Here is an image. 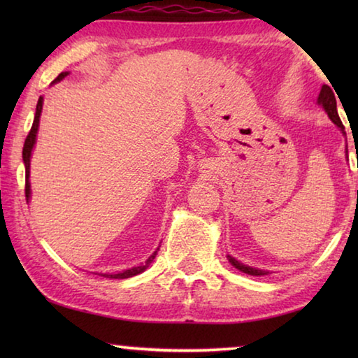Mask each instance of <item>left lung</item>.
<instances>
[{
  "instance_id": "obj_1",
  "label": "left lung",
  "mask_w": 358,
  "mask_h": 358,
  "mask_svg": "<svg viewBox=\"0 0 358 358\" xmlns=\"http://www.w3.org/2000/svg\"><path fill=\"white\" fill-rule=\"evenodd\" d=\"M317 104L324 108L325 113L329 115V118L335 123L339 131L343 132V136H346V131H344V126L341 123V120L338 117V110H336V99H335V93H333V90L329 87V85H324L322 90H320L319 93V98H317ZM346 155H348V150H346ZM229 262L232 264V266L235 268L243 271L246 275H251V276H264V275H268V270H260V268H254V266L250 265H245L241 264L240 260H237L232 256H227Z\"/></svg>"
}]
</instances>
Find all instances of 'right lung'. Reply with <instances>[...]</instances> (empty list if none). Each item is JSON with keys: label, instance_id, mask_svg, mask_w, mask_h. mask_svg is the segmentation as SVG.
<instances>
[{"label": "right lung", "instance_id": "1", "mask_svg": "<svg viewBox=\"0 0 358 358\" xmlns=\"http://www.w3.org/2000/svg\"><path fill=\"white\" fill-rule=\"evenodd\" d=\"M66 76H69V72H62L53 83L57 82H62ZM42 104H44V98H39L38 101V106H36V113H34V121H33V126H31V131H29V134L27 136V141L25 145H23V164H25V196H27V202H29V199H31V183H29V164H31V155H33V148H34V143H36V136H38V131H39V120H41V113H42ZM157 251H159V248H156V251L151 254V256L142 262L141 265H136L132 266V268L128 270H123V271H118V273H101V276L104 278H110V280H126V278H132L136 275H141L143 273L145 270L148 268L153 262Z\"/></svg>", "mask_w": 358, "mask_h": 358}]
</instances>
